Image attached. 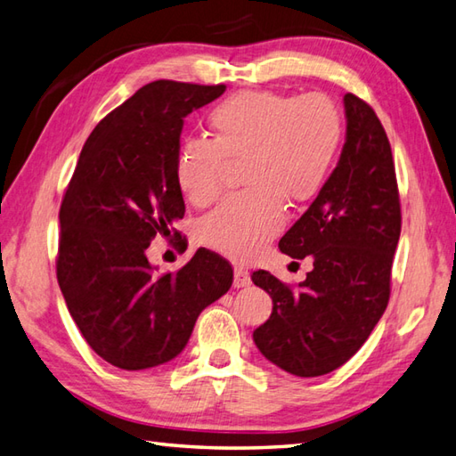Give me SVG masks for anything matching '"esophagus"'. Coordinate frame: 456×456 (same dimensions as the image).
<instances>
[{
	"instance_id": "esophagus-1",
	"label": "esophagus",
	"mask_w": 456,
	"mask_h": 456,
	"mask_svg": "<svg viewBox=\"0 0 456 456\" xmlns=\"http://www.w3.org/2000/svg\"><path fill=\"white\" fill-rule=\"evenodd\" d=\"M249 283H252V280H249V272L246 267H241V265H236L234 267V287H248Z\"/></svg>"
}]
</instances>
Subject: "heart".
<instances>
[{"instance_id": "obj_1", "label": "heart", "mask_w": 456, "mask_h": 456, "mask_svg": "<svg viewBox=\"0 0 456 456\" xmlns=\"http://www.w3.org/2000/svg\"><path fill=\"white\" fill-rule=\"evenodd\" d=\"M212 139H184L175 159L176 187L204 207L218 197L226 161L240 163L244 191L202 218L200 238L234 259L257 256L283 228V200L303 204L327 183L345 139L340 108L324 94L248 90L208 114Z\"/></svg>"}]
</instances>
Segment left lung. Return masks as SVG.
Returning <instances> with one entry per match:
<instances>
[{
	"instance_id": "1",
	"label": "left lung",
	"mask_w": 456,
	"mask_h": 456,
	"mask_svg": "<svg viewBox=\"0 0 456 456\" xmlns=\"http://www.w3.org/2000/svg\"><path fill=\"white\" fill-rule=\"evenodd\" d=\"M346 143L319 197L280 240L313 269L297 287L257 269L273 311L254 330L259 352L293 376L314 378L356 354L389 301L402 204L386 129L364 100L345 96Z\"/></svg>"
}]
</instances>
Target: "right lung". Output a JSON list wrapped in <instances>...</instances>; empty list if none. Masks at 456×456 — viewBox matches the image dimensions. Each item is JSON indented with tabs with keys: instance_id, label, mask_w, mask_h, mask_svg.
I'll list each match as a JSON object with an SVG mask.
<instances>
[{
	"instance_id": "add662e5",
	"label": "right lung",
	"mask_w": 456,
	"mask_h": 456,
	"mask_svg": "<svg viewBox=\"0 0 456 456\" xmlns=\"http://www.w3.org/2000/svg\"><path fill=\"white\" fill-rule=\"evenodd\" d=\"M224 90L150 82L82 147L59 210L57 280L82 337L111 366L147 370L173 360L202 309L232 287L234 269L207 248L165 275H155L145 256L155 236H179L173 224L184 216V200L175 159L183 119Z\"/></svg>"
}]
</instances>
